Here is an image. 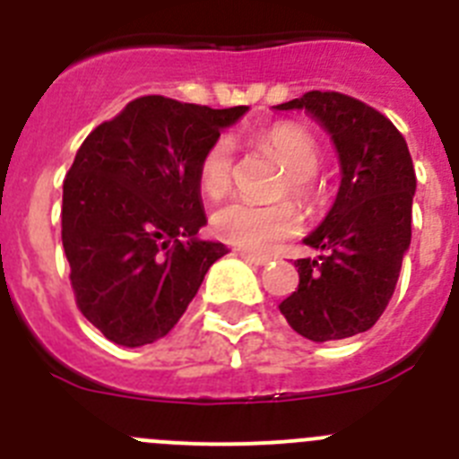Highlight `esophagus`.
I'll list each match as a JSON object with an SVG mask.
<instances>
[{"label": "esophagus", "mask_w": 459, "mask_h": 459, "mask_svg": "<svg viewBox=\"0 0 459 459\" xmlns=\"http://www.w3.org/2000/svg\"><path fill=\"white\" fill-rule=\"evenodd\" d=\"M238 257H243L246 262H250V264L255 266L269 264V257H266V255H255V253H248V250H238Z\"/></svg>", "instance_id": "esophagus-1"}]
</instances>
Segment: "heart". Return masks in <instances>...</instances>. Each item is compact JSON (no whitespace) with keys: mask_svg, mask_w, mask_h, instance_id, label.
I'll return each instance as SVG.
<instances>
[{"mask_svg":"<svg viewBox=\"0 0 459 459\" xmlns=\"http://www.w3.org/2000/svg\"><path fill=\"white\" fill-rule=\"evenodd\" d=\"M255 147L285 168V179L275 188V197L291 195L306 206H315L322 197L315 174L322 165L317 140L294 121H280L255 137ZM234 142L221 135L211 142L197 165V179L209 197H221L234 181ZM303 225L299 206L290 200L275 204H253L232 200L216 209L211 227L218 238L237 248L266 253L280 241L294 237Z\"/></svg>","mask_w":459,"mask_h":459,"instance_id":"1","label":"heart"}]
</instances>
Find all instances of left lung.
Listing matches in <instances>:
<instances>
[{"mask_svg": "<svg viewBox=\"0 0 459 459\" xmlns=\"http://www.w3.org/2000/svg\"><path fill=\"white\" fill-rule=\"evenodd\" d=\"M275 108L307 109L331 133L342 165L333 209L306 237L322 255L296 259L299 287L278 307L303 338H351L386 310L411 241L416 172L407 142L388 117L347 93L307 91Z\"/></svg>", "mask_w": 459, "mask_h": 459, "instance_id": "8db88e82", "label": "left lung"}]
</instances>
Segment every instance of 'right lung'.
<instances>
[{
	"label": "right lung",
	"mask_w": 459,
	"mask_h": 459,
	"mask_svg": "<svg viewBox=\"0 0 459 459\" xmlns=\"http://www.w3.org/2000/svg\"><path fill=\"white\" fill-rule=\"evenodd\" d=\"M246 109L140 96L75 153L62 202L68 278L78 310L112 342L165 338L227 253L195 238L206 222L197 165Z\"/></svg>",
	"instance_id": "obj_1"
}]
</instances>
